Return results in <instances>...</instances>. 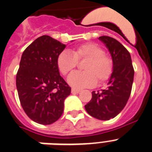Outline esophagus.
<instances>
[{
  "label": "esophagus",
  "instance_id": "34e87169",
  "mask_svg": "<svg viewBox=\"0 0 152 152\" xmlns=\"http://www.w3.org/2000/svg\"><path fill=\"white\" fill-rule=\"evenodd\" d=\"M80 90H77V89H75V88H72V94H78L80 92Z\"/></svg>",
  "mask_w": 152,
  "mask_h": 152
}]
</instances>
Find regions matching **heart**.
<instances>
[{
  "instance_id": "obj_1",
  "label": "heart",
  "mask_w": 152,
  "mask_h": 152,
  "mask_svg": "<svg viewBox=\"0 0 152 152\" xmlns=\"http://www.w3.org/2000/svg\"><path fill=\"white\" fill-rule=\"evenodd\" d=\"M87 59L84 72L72 73L68 78L71 86L75 88H92L96 82L104 83L110 78L113 72V62L99 45L88 42L76 47L72 52L63 51L57 58V65L64 75L72 72L77 65V61Z\"/></svg>"
}]
</instances>
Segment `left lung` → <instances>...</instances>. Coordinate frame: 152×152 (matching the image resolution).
<instances>
[{"label":"left lung","mask_w":152,"mask_h":152,"mask_svg":"<svg viewBox=\"0 0 152 152\" xmlns=\"http://www.w3.org/2000/svg\"><path fill=\"white\" fill-rule=\"evenodd\" d=\"M99 39L110 53L113 72L107 88L100 92L93 91L91 101L84 107L93 117L109 120L117 116L127 103L133 83L134 68L130 53L119 41L107 36H100Z\"/></svg>","instance_id":"left-lung-1"}]
</instances>
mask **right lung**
<instances>
[{"mask_svg":"<svg viewBox=\"0 0 152 152\" xmlns=\"http://www.w3.org/2000/svg\"><path fill=\"white\" fill-rule=\"evenodd\" d=\"M66 45L42 36L23 52L16 85L24 112L33 121L50 125L61 117L71 88L59 74L57 58Z\"/></svg>","mask_w":152,"mask_h":152,"instance_id":"add662e5","label":"right lung"}]
</instances>
